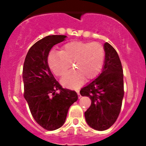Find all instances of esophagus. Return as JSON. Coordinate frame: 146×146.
Masks as SVG:
<instances>
[{"mask_svg":"<svg viewBox=\"0 0 146 146\" xmlns=\"http://www.w3.org/2000/svg\"><path fill=\"white\" fill-rule=\"evenodd\" d=\"M76 92H77L78 95V98H81V95H80V91H79V90H76Z\"/></svg>","mask_w":146,"mask_h":146,"instance_id":"34e87169","label":"esophagus"}]
</instances>
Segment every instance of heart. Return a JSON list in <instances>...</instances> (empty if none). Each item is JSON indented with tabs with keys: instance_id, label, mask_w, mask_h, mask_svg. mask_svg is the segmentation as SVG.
<instances>
[{
	"instance_id": "obj_1",
	"label": "heart",
	"mask_w": 146,
	"mask_h": 146,
	"mask_svg": "<svg viewBox=\"0 0 146 146\" xmlns=\"http://www.w3.org/2000/svg\"><path fill=\"white\" fill-rule=\"evenodd\" d=\"M104 50L98 42H73L64 46L61 52L51 51L48 54L50 68L57 76H64L61 82L68 88H76L85 78L86 80L95 77L104 63Z\"/></svg>"
}]
</instances>
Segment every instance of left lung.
<instances>
[{
  "label": "left lung",
  "mask_w": 146,
  "mask_h": 146,
  "mask_svg": "<svg viewBox=\"0 0 146 146\" xmlns=\"http://www.w3.org/2000/svg\"><path fill=\"white\" fill-rule=\"evenodd\" d=\"M105 58L98 78L82 88L80 93L91 100L85 112L87 123L92 129L104 131L111 127L120 113L123 98V74L121 63L114 47L104 44Z\"/></svg>",
  "instance_id": "obj_1"
}]
</instances>
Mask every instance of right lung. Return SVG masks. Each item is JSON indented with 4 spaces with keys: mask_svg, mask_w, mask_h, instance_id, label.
Wrapping results in <instances>:
<instances>
[{
    "mask_svg": "<svg viewBox=\"0 0 146 146\" xmlns=\"http://www.w3.org/2000/svg\"><path fill=\"white\" fill-rule=\"evenodd\" d=\"M66 38L50 35L36 42L28 51L23 66L25 99L36 123L48 131L64 125L69 107L78 99L75 91L61 86L48 67L50 50Z\"/></svg>",
    "mask_w": 146,
    "mask_h": 146,
    "instance_id": "add662e5",
    "label": "right lung"
}]
</instances>
